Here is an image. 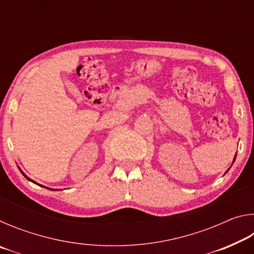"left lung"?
<instances>
[{
	"mask_svg": "<svg viewBox=\"0 0 254 254\" xmlns=\"http://www.w3.org/2000/svg\"><path fill=\"white\" fill-rule=\"evenodd\" d=\"M235 158H236V154H235V157H234V159H233V162L235 161ZM227 171H229V170H227Z\"/></svg>",
	"mask_w": 254,
	"mask_h": 254,
	"instance_id": "8db88e82",
	"label": "left lung"
}]
</instances>
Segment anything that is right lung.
<instances>
[{
	"mask_svg": "<svg viewBox=\"0 0 254 254\" xmlns=\"http://www.w3.org/2000/svg\"><path fill=\"white\" fill-rule=\"evenodd\" d=\"M20 171H21V173H22V175L24 176V177H25V178H27L28 180H30V182H32V183H34V184H37L36 182H33V180H32V179H30V178L28 177V176H27V175H25V174L23 173V171H22V170H21V169H20ZM38 185H39V184H38ZM39 186H41V185H39ZM42 187H45V186H42ZM49 189H50V188H49ZM51 190H58V189H51Z\"/></svg>",
	"mask_w": 254,
	"mask_h": 254,
	"instance_id": "obj_1",
	"label": "right lung"
}]
</instances>
